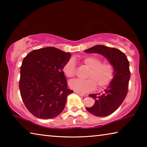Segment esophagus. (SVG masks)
I'll list each match as a JSON object with an SVG mask.
<instances>
[{"label": "esophagus", "mask_w": 147, "mask_h": 147, "mask_svg": "<svg viewBox=\"0 0 147 147\" xmlns=\"http://www.w3.org/2000/svg\"><path fill=\"white\" fill-rule=\"evenodd\" d=\"M74 93H76V94H79L80 96H87V95H86V94H83V93H80V92H78V91H74Z\"/></svg>", "instance_id": "34e87169"}]
</instances>
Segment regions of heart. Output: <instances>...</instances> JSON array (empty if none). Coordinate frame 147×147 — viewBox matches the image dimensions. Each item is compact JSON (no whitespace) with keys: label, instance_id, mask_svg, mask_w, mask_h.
Returning a JSON list of instances; mask_svg holds the SVG:
<instances>
[{"label":"heart","instance_id":"1","mask_svg":"<svg viewBox=\"0 0 147 147\" xmlns=\"http://www.w3.org/2000/svg\"><path fill=\"white\" fill-rule=\"evenodd\" d=\"M84 66L89 70L86 80L76 79L69 82L71 89L83 93L93 91L97 86L98 88L103 89L108 87L114 77V67L109 62H102V59L96 56H90L82 61ZM63 74L68 78L75 76L76 65L73 60L69 59L62 68Z\"/></svg>","mask_w":147,"mask_h":147}]
</instances>
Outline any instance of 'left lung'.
I'll list each match as a JSON object with an SVG mask.
<instances>
[{
  "mask_svg": "<svg viewBox=\"0 0 147 147\" xmlns=\"http://www.w3.org/2000/svg\"><path fill=\"white\" fill-rule=\"evenodd\" d=\"M87 53L102 54L114 67V77L108 88L101 94H91L89 96L94 99L93 106L86 108L89 113L98 117H106L113 113L121 104L128 91L130 78L129 61L123 52L115 48L104 45H96L85 50Z\"/></svg>",
  "mask_w": 147,
  "mask_h": 147,
  "instance_id": "obj_1",
  "label": "left lung"
}]
</instances>
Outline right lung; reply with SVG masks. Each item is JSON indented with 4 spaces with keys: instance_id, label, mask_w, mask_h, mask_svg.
Returning a JSON list of instances; mask_svg holds the SVG:
<instances>
[{
    "instance_id": "right-lung-1",
    "label": "right lung",
    "mask_w": 147,
    "mask_h": 147,
    "mask_svg": "<svg viewBox=\"0 0 147 147\" xmlns=\"http://www.w3.org/2000/svg\"><path fill=\"white\" fill-rule=\"evenodd\" d=\"M71 56L54 47H46L34 50L23 59L20 93L26 108L36 117L53 119L64 109L67 97L73 93L62 71Z\"/></svg>"
}]
</instances>
